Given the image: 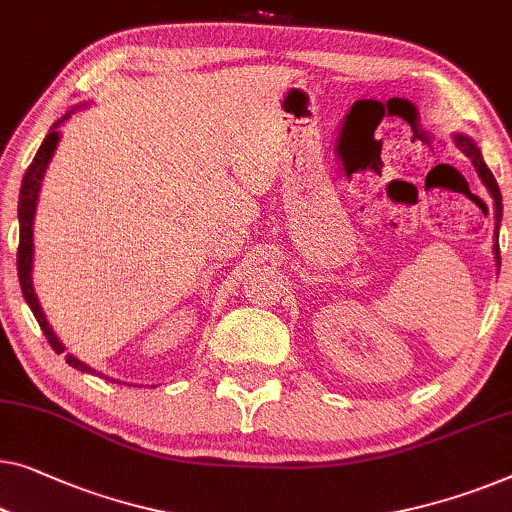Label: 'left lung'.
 Returning a JSON list of instances; mask_svg holds the SVG:
<instances>
[{"instance_id":"1","label":"left lung","mask_w":512,"mask_h":512,"mask_svg":"<svg viewBox=\"0 0 512 512\" xmlns=\"http://www.w3.org/2000/svg\"><path fill=\"white\" fill-rule=\"evenodd\" d=\"M453 140L457 145V150H462L466 157L471 159L473 168H476V173L480 177V182L485 184L487 191H490L492 201H494V244H492V251H494V263H496V270L501 268V251H499V228H501V217H503V203H501V191H499V184H496L492 170L487 168L483 154H480V147L476 145V140L466 136V133H453Z\"/></svg>"}]
</instances>
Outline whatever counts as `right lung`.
Returning a JSON list of instances; mask_svg holds the SVG:
<instances>
[{"instance_id": "obj_1", "label": "right lung", "mask_w": 512, "mask_h": 512, "mask_svg": "<svg viewBox=\"0 0 512 512\" xmlns=\"http://www.w3.org/2000/svg\"><path fill=\"white\" fill-rule=\"evenodd\" d=\"M87 108V103H80V106H73L71 110H66V115L59 117V120L50 127L48 136L43 138V143L39 147V152H36V157L32 164H29L25 177H22V187H20V198H18V224H20V244H18V279H20V288H22V295H25L29 309H32V314L36 321H39L43 335L48 337L50 346L55 348V353H64L66 346L59 342L57 335L50 328V323L46 321V314H43L41 309V302L36 298V291H34V281H32V268H34V214H36V203H39V191H41V182H43V175H46V168L50 164V159H53V154L57 150V143L59 138H62V133H59V127L69 120V117L76 113V110H83ZM66 362H69L71 367H76L78 372H85V374H94V376H103L101 372H96L90 365H85L83 360H78L76 355H66ZM103 379L108 381H115L110 379V376H103ZM120 383V381H117Z\"/></svg>"}]
</instances>
